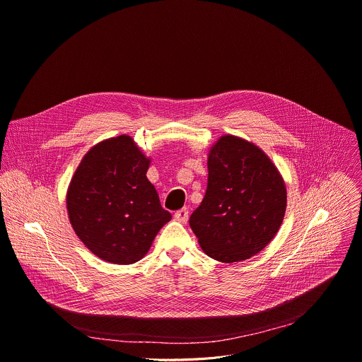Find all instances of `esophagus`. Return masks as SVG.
Returning a JSON list of instances; mask_svg holds the SVG:
<instances>
[{"label":"esophagus","instance_id":"obj_1","mask_svg":"<svg viewBox=\"0 0 362 362\" xmlns=\"http://www.w3.org/2000/svg\"><path fill=\"white\" fill-rule=\"evenodd\" d=\"M175 218L179 221V222H186L187 218H189V211L186 208H182L179 211L175 212Z\"/></svg>","mask_w":362,"mask_h":362}]
</instances>
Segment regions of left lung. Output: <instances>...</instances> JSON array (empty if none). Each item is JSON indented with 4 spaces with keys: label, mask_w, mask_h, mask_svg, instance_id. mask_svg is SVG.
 <instances>
[{
    "label": "left lung",
    "mask_w": 362,
    "mask_h": 362,
    "mask_svg": "<svg viewBox=\"0 0 362 362\" xmlns=\"http://www.w3.org/2000/svg\"><path fill=\"white\" fill-rule=\"evenodd\" d=\"M286 212V186L257 146L223 136L208 157V186L189 225L202 250L222 262L258 254L277 234Z\"/></svg>",
    "instance_id": "1"
}]
</instances>
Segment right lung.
<instances>
[{
	"mask_svg": "<svg viewBox=\"0 0 362 362\" xmlns=\"http://www.w3.org/2000/svg\"><path fill=\"white\" fill-rule=\"evenodd\" d=\"M150 160L133 139L119 136L92 147L78 166L68 214L79 240L100 258L133 264L172 219L146 173Z\"/></svg>",
	"mask_w": 362,
	"mask_h": 362,
	"instance_id": "obj_1",
	"label": "right lung"
}]
</instances>
